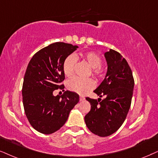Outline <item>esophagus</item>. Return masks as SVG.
Returning a JSON list of instances; mask_svg holds the SVG:
<instances>
[{
    "label": "esophagus",
    "instance_id": "1",
    "mask_svg": "<svg viewBox=\"0 0 158 158\" xmlns=\"http://www.w3.org/2000/svg\"><path fill=\"white\" fill-rule=\"evenodd\" d=\"M84 100H85L84 96H82V95H81V96H80V100H81V101H83Z\"/></svg>",
    "mask_w": 158,
    "mask_h": 158
}]
</instances>
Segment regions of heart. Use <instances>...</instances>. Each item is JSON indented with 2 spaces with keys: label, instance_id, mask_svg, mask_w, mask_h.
Listing matches in <instances>:
<instances>
[{
  "label": "heart",
  "instance_id": "b5f03b06",
  "mask_svg": "<svg viewBox=\"0 0 158 158\" xmlns=\"http://www.w3.org/2000/svg\"><path fill=\"white\" fill-rule=\"evenodd\" d=\"M80 56L85 60L89 65L92 68V74L96 77H101L103 75V69L101 67L102 59L100 56L94 52H81ZM78 58L77 55H69L65 58L63 63V71L64 75L67 77L73 75L75 68L76 58ZM95 86V82L91 78L82 79L79 77L70 80L67 83V88L70 91L80 94H85Z\"/></svg>",
  "mask_w": 158,
  "mask_h": 158
}]
</instances>
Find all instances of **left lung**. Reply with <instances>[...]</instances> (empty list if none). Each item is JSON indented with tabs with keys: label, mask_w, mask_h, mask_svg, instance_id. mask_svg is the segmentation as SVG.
I'll return each mask as SVG.
<instances>
[{
	"label": "left lung",
	"mask_w": 158,
	"mask_h": 158,
	"mask_svg": "<svg viewBox=\"0 0 158 158\" xmlns=\"http://www.w3.org/2000/svg\"><path fill=\"white\" fill-rule=\"evenodd\" d=\"M108 69L102 82L94 91L98 100L86 97L91 110L85 122L91 133L100 137L114 133L125 120L134 89L133 73L123 56L114 50L105 52Z\"/></svg>",
	"instance_id": "8db88e82"
}]
</instances>
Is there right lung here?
<instances>
[{"instance_id":"right-lung-1","label":"right lung","mask_w":158,"mask_h":158,"mask_svg":"<svg viewBox=\"0 0 158 158\" xmlns=\"http://www.w3.org/2000/svg\"><path fill=\"white\" fill-rule=\"evenodd\" d=\"M78 46L56 42L42 48L29 61L22 94L26 117L31 125L41 133H55L67 122L71 110L79 102V95L66 91L63 95L52 92L63 89L65 78L63 63Z\"/></svg>"}]
</instances>
